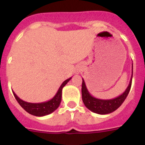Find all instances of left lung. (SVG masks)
I'll return each mask as SVG.
<instances>
[{
	"instance_id": "1",
	"label": "left lung",
	"mask_w": 145,
	"mask_h": 145,
	"mask_svg": "<svg viewBox=\"0 0 145 145\" xmlns=\"http://www.w3.org/2000/svg\"><path fill=\"white\" fill-rule=\"evenodd\" d=\"M133 77V64H132V75L131 78L130 82L125 90V91L120 94L118 97H116L111 99H97L91 96L88 91L86 86L85 81L83 78V82H82V99L84 102L86 107L91 110V112H95L100 115H106V114L111 113L116 110L119 107L123 104L125 98L127 97L128 94L129 93V91L131 86V81H132Z\"/></svg>"
}]
</instances>
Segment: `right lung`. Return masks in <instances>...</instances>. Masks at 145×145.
<instances>
[{"instance_id": "1", "label": "right lung", "mask_w": 145, "mask_h": 145, "mask_svg": "<svg viewBox=\"0 0 145 145\" xmlns=\"http://www.w3.org/2000/svg\"><path fill=\"white\" fill-rule=\"evenodd\" d=\"M72 78L67 79L66 80L62 83L59 88L58 91L57 92L56 95L49 101L45 102H40V103H30V102H27L25 101L22 100L21 99L16 96V93L13 91L14 96L15 99L20 104V106L25 110L26 112L28 113L31 114L33 116H38V117H41V116H47L49 115L54 111H55L59 106L61 100V92H62V88L66 85Z\"/></svg>"}]
</instances>
